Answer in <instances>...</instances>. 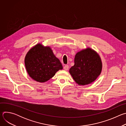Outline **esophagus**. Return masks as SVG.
Segmentation results:
<instances>
[{"instance_id": "1", "label": "esophagus", "mask_w": 126, "mask_h": 126, "mask_svg": "<svg viewBox=\"0 0 126 126\" xmlns=\"http://www.w3.org/2000/svg\"><path fill=\"white\" fill-rule=\"evenodd\" d=\"M64 69L65 70V71H67L68 69H69V66L66 65H65L64 67Z\"/></svg>"}]
</instances>
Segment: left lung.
<instances>
[{"label":"left lung","mask_w":126,"mask_h":126,"mask_svg":"<svg viewBox=\"0 0 126 126\" xmlns=\"http://www.w3.org/2000/svg\"><path fill=\"white\" fill-rule=\"evenodd\" d=\"M102 70V62L99 55L88 47L76 53L74 65L71 67L69 73L79 85H86L95 81Z\"/></svg>","instance_id":"8db88e82"}]
</instances>
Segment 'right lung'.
<instances>
[{
    "label": "right lung",
    "mask_w": 126,
    "mask_h": 126,
    "mask_svg": "<svg viewBox=\"0 0 126 126\" xmlns=\"http://www.w3.org/2000/svg\"><path fill=\"white\" fill-rule=\"evenodd\" d=\"M24 62L29 76L40 83L48 81L58 71L63 69L61 63L54 54L51 48L40 43L28 51Z\"/></svg>",
    "instance_id": "1"
}]
</instances>
